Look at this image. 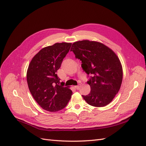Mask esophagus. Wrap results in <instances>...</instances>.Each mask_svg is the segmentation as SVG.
Listing matches in <instances>:
<instances>
[{"mask_svg": "<svg viewBox=\"0 0 146 146\" xmlns=\"http://www.w3.org/2000/svg\"><path fill=\"white\" fill-rule=\"evenodd\" d=\"M75 88H76V90H78L79 89H80V86H75Z\"/></svg>", "mask_w": 146, "mask_h": 146, "instance_id": "obj_1", "label": "esophagus"}]
</instances>
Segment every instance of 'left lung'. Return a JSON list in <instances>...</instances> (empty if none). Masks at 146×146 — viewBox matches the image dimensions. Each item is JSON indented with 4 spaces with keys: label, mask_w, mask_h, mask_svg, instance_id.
<instances>
[{
    "label": "left lung",
    "mask_w": 146,
    "mask_h": 146,
    "mask_svg": "<svg viewBox=\"0 0 146 146\" xmlns=\"http://www.w3.org/2000/svg\"><path fill=\"white\" fill-rule=\"evenodd\" d=\"M70 50L82 61V67L91 77L90 94L82 96L93 107L109 104L120 89L123 72L121 61L111 48L97 41L83 40L72 44Z\"/></svg>",
    "instance_id": "8db88e82"
}]
</instances>
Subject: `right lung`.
<instances>
[{"mask_svg": "<svg viewBox=\"0 0 146 146\" xmlns=\"http://www.w3.org/2000/svg\"><path fill=\"white\" fill-rule=\"evenodd\" d=\"M71 43H55L44 47L29 64L27 81L33 98L44 110L56 112L63 109L71 98L69 87L60 85L56 72L71 47Z\"/></svg>", "mask_w": 146, "mask_h": 146, "instance_id": "right-lung-1", "label": "right lung"}]
</instances>
